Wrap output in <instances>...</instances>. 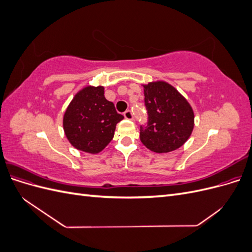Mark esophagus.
Returning <instances> with one entry per match:
<instances>
[{"label": "esophagus", "instance_id": "1", "mask_svg": "<svg viewBox=\"0 0 252 252\" xmlns=\"http://www.w3.org/2000/svg\"><path fill=\"white\" fill-rule=\"evenodd\" d=\"M124 117H125L126 120H132V119H133V114H132L131 111L127 110V111L124 112Z\"/></svg>", "mask_w": 252, "mask_h": 252}]
</instances>
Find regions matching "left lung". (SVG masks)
<instances>
[{"instance_id": "8db88e82", "label": "left lung", "mask_w": 252, "mask_h": 252, "mask_svg": "<svg viewBox=\"0 0 252 252\" xmlns=\"http://www.w3.org/2000/svg\"><path fill=\"white\" fill-rule=\"evenodd\" d=\"M148 110V127H141L143 145L157 154L179 149L190 138L194 112L186 97L169 83L154 81L142 84Z\"/></svg>"}]
</instances>
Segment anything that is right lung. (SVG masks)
Segmentation results:
<instances>
[{
	"instance_id": "1",
	"label": "right lung",
	"mask_w": 252,
	"mask_h": 252,
	"mask_svg": "<svg viewBox=\"0 0 252 252\" xmlns=\"http://www.w3.org/2000/svg\"><path fill=\"white\" fill-rule=\"evenodd\" d=\"M124 119L106 100L103 86L87 85L74 94L63 116V129L72 146L96 155L110 143L116 126Z\"/></svg>"
}]
</instances>
